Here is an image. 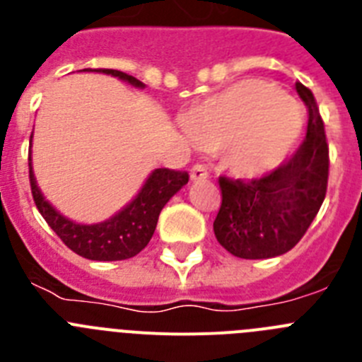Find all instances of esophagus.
<instances>
[{
  "label": "esophagus",
  "mask_w": 362,
  "mask_h": 362,
  "mask_svg": "<svg viewBox=\"0 0 362 362\" xmlns=\"http://www.w3.org/2000/svg\"><path fill=\"white\" fill-rule=\"evenodd\" d=\"M206 177H209V170H206V166L201 165V163H196V165L192 166V170H190L192 181H199V179H206Z\"/></svg>",
  "instance_id": "esophagus-1"
}]
</instances>
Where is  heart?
<instances>
[{
	"mask_svg": "<svg viewBox=\"0 0 362 362\" xmlns=\"http://www.w3.org/2000/svg\"><path fill=\"white\" fill-rule=\"evenodd\" d=\"M183 127L197 146L221 150L230 172L255 177L288 156L300 136L303 114L276 85L245 79L196 105Z\"/></svg>",
	"mask_w": 362,
	"mask_h": 362,
	"instance_id": "heart-1",
	"label": "heart"
}]
</instances>
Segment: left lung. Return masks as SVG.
Returning <instances> with one entry per match:
<instances>
[{
  "instance_id": "1",
  "label": "left lung",
  "mask_w": 362,
  "mask_h": 362,
  "mask_svg": "<svg viewBox=\"0 0 362 362\" xmlns=\"http://www.w3.org/2000/svg\"><path fill=\"white\" fill-rule=\"evenodd\" d=\"M296 90L308 108V129L292 158L259 177H219L214 232L235 257L268 259L292 250L325 201L330 172L325 123L308 86L296 83Z\"/></svg>"
}]
</instances>
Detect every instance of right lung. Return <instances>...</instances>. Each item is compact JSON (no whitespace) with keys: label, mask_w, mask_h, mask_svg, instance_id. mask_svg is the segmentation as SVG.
<instances>
[{"label":"right lung","mask_w":362,"mask_h":362,"mask_svg":"<svg viewBox=\"0 0 362 362\" xmlns=\"http://www.w3.org/2000/svg\"><path fill=\"white\" fill-rule=\"evenodd\" d=\"M92 70V69H85ZM95 72L110 74L114 78L129 81L134 86H145L134 76L114 69H94ZM32 139V136H30ZM28 177L30 190L37 210L50 228L57 233L70 250L92 261H121L130 259L148 245L153 230L158 225L159 214L172 196L183 185L188 183V172L172 170V168H158L146 179L145 187L137 194L136 199L127 204L119 214L99 225H78L56 212L49 201L41 196L36 179L32 174L30 153H28Z\"/></svg>","instance_id":"obj_1"}]
</instances>
